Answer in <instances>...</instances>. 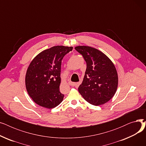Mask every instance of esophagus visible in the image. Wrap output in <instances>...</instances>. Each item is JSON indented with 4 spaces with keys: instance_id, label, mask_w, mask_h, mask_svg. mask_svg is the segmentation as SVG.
I'll return each instance as SVG.
<instances>
[{
    "instance_id": "esophagus-1",
    "label": "esophagus",
    "mask_w": 146,
    "mask_h": 146,
    "mask_svg": "<svg viewBox=\"0 0 146 146\" xmlns=\"http://www.w3.org/2000/svg\"><path fill=\"white\" fill-rule=\"evenodd\" d=\"M68 84H69V85H70L71 86H74L76 85V83L74 82H72L70 81L68 82Z\"/></svg>"
}]
</instances>
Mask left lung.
Listing matches in <instances>:
<instances>
[{
	"instance_id": "obj_1",
	"label": "left lung",
	"mask_w": 146,
	"mask_h": 146,
	"mask_svg": "<svg viewBox=\"0 0 146 146\" xmlns=\"http://www.w3.org/2000/svg\"><path fill=\"white\" fill-rule=\"evenodd\" d=\"M73 47L54 46L42 51L32 60L26 76L25 86L29 96L38 105L51 109L63 100L60 92L61 60Z\"/></svg>"
}]
</instances>
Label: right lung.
Instances as JSON below:
<instances>
[{
    "instance_id": "1",
    "label": "right lung",
    "mask_w": 146,
    "mask_h": 146,
    "mask_svg": "<svg viewBox=\"0 0 146 146\" xmlns=\"http://www.w3.org/2000/svg\"><path fill=\"white\" fill-rule=\"evenodd\" d=\"M75 50L86 62L85 76L78 90L89 104L103 105L114 96L118 83V74L113 63L105 54L89 46H78Z\"/></svg>"
}]
</instances>
